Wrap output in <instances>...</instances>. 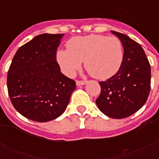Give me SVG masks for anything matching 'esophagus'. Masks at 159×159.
I'll return each instance as SVG.
<instances>
[{
  "label": "esophagus",
  "instance_id": "obj_1",
  "mask_svg": "<svg viewBox=\"0 0 159 159\" xmlns=\"http://www.w3.org/2000/svg\"><path fill=\"white\" fill-rule=\"evenodd\" d=\"M86 83H87L86 81H77V82H76L77 86H82V85H85Z\"/></svg>",
  "mask_w": 159,
  "mask_h": 159
}]
</instances>
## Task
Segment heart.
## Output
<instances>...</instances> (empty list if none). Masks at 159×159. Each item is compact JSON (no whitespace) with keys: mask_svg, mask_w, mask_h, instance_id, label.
<instances>
[{"mask_svg":"<svg viewBox=\"0 0 159 159\" xmlns=\"http://www.w3.org/2000/svg\"><path fill=\"white\" fill-rule=\"evenodd\" d=\"M57 61L62 72L72 76L82 66L94 78L106 80L116 74L124 60L120 39L101 34L73 37L67 43V49L57 52Z\"/></svg>","mask_w":159,"mask_h":159,"instance_id":"heart-1","label":"heart"}]
</instances>
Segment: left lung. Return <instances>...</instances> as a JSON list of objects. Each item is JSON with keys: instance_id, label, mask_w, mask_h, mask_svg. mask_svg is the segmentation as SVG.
<instances>
[{"instance_id": "left-lung-1", "label": "left lung", "mask_w": 159, "mask_h": 159, "mask_svg": "<svg viewBox=\"0 0 159 159\" xmlns=\"http://www.w3.org/2000/svg\"><path fill=\"white\" fill-rule=\"evenodd\" d=\"M111 33L123 44L124 60L116 75L99 82L102 91L96 102L106 116L123 119L145 104L150 92L151 67L140 44L124 34Z\"/></svg>"}]
</instances>
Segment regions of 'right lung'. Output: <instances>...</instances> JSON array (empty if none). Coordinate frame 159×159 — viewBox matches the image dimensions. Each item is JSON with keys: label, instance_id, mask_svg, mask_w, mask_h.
<instances>
[{"label": "right lung", "instance_id": "1", "mask_svg": "<svg viewBox=\"0 0 159 159\" xmlns=\"http://www.w3.org/2000/svg\"><path fill=\"white\" fill-rule=\"evenodd\" d=\"M63 34H42L19 48L7 73L11 103L25 118L48 122L67 108L74 80L60 72L56 53Z\"/></svg>", "mask_w": 159, "mask_h": 159}]
</instances>
